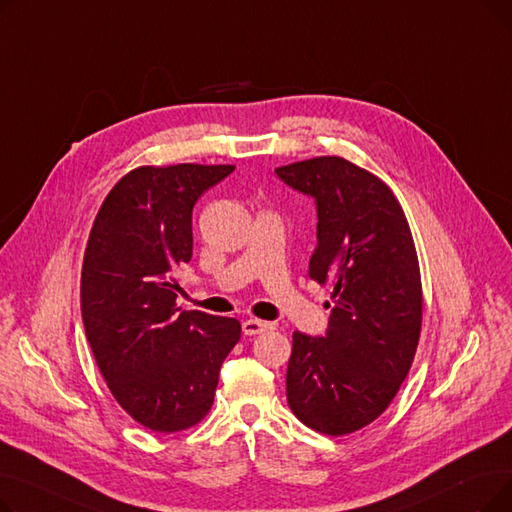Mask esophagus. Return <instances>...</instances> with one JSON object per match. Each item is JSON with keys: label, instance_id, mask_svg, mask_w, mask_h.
Masks as SVG:
<instances>
[{"label": "esophagus", "instance_id": "34e87169", "mask_svg": "<svg viewBox=\"0 0 512 512\" xmlns=\"http://www.w3.org/2000/svg\"><path fill=\"white\" fill-rule=\"evenodd\" d=\"M267 330H272V324H267V321H261V319H247L245 324H242V332L247 336H257Z\"/></svg>", "mask_w": 512, "mask_h": 512}]
</instances>
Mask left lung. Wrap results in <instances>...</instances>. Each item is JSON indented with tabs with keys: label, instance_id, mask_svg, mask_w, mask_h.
<instances>
[{
	"label": "left lung",
	"instance_id": "8db88e82",
	"mask_svg": "<svg viewBox=\"0 0 512 512\" xmlns=\"http://www.w3.org/2000/svg\"><path fill=\"white\" fill-rule=\"evenodd\" d=\"M317 203L309 278L332 286L326 336L292 334L290 411L326 436L378 419L413 365L423 290L413 234L392 188L338 155L276 168Z\"/></svg>",
	"mask_w": 512,
	"mask_h": 512
}]
</instances>
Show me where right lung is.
Listing matches in <instances>:
<instances>
[{
    "mask_svg": "<svg viewBox=\"0 0 512 512\" xmlns=\"http://www.w3.org/2000/svg\"><path fill=\"white\" fill-rule=\"evenodd\" d=\"M234 166H139L101 203L80 274L93 357L118 405L157 434L205 419L240 321L180 311L176 270L193 257V205Z\"/></svg>",
    "mask_w": 512,
    "mask_h": 512,
    "instance_id": "1",
    "label": "right lung"
}]
</instances>
